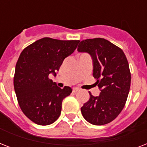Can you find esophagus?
<instances>
[{
	"label": "esophagus",
	"mask_w": 147,
	"mask_h": 147,
	"mask_svg": "<svg viewBox=\"0 0 147 147\" xmlns=\"http://www.w3.org/2000/svg\"><path fill=\"white\" fill-rule=\"evenodd\" d=\"M79 88H73V89H72V91H73V92H77L79 91Z\"/></svg>",
	"instance_id": "1"
}]
</instances>
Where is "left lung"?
<instances>
[{
	"mask_svg": "<svg viewBox=\"0 0 147 147\" xmlns=\"http://www.w3.org/2000/svg\"><path fill=\"white\" fill-rule=\"evenodd\" d=\"M79 53H88L93 62V76L100 90L81 107L84 118L94 125H104L118 116L125 105L130 87L129 64L123 50L103 38L80 42Z\"/></svg>",
	"mask_w": 147,
	"mask_h": 147,
	"instance_id": "obj_1",
	"label": "left lung"
}]
</instances>
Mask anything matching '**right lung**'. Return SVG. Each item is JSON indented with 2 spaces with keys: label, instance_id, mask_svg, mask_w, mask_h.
Returning a JSON list of instances; mask_svg holds the SVG:
<instances>
[{
  "label": "right lung",
  "instance_id": "add662e5",
  "mask_svg": "<svg viewBox=\"0 0 147 147\" xmlns=\"http://www.w3.org/2000/svg\"><path fill=\"white\" fill-rule=\"evenodd\" d=\"M79 40L45 37L26 47L15 68L13 86L24 114L38 125H49L59 117L62 100L71 94L70 87H58L49 79L64 59L74 53Z\"/></svg>",
  "mask_w": 147,
  "mask_h": 147
}]
</instances>
